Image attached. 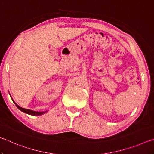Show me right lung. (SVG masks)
<instances>
[{
  "mask_svg": "<svg viewBox=\"0 0 154 154\" xmlns=\"http://www.w3.org/2000/svg\"><path fill=\"white\" fill-rule=\"evenodd\" d=\"M12 100H13V99H12ZM13 101H14V100H13ZM14 103L15 104V105H16V106L18 108V109H20L21 111L24 112V113H25L32 115V116H41V115H43L44 113H45L46 112H48L47 111H42V112H37V111H32V110H29V109H24V108L20 107V106H18L15 102H14Z\"/></svg>",
  "mask_w": 154,
  "mask_h": 154,
  "instance_id": "add662e5",
  "label": "right lung"
}]
</instances>
